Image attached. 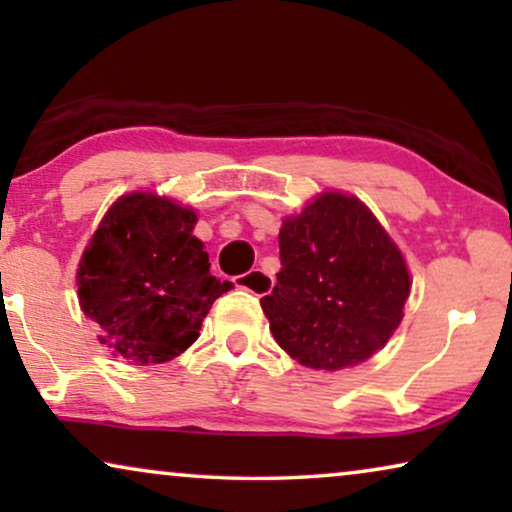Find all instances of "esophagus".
I'll use <instances>...</instances> for the list:
<instances>
[{
    "instance_id": "34e87169",
    "label": "esophagus",
    "mask_w": 512,
    "mask_h": 512,
    "mask_svg": "<svg viewBox=\"0 0 512 512\" xmlns=\"http://www.w3.org/2000/svg\"><path fill=\"white\" fill-rule=\"evenodd\" d=\"M235 284L244 291L254 293V296H268V293L272 291V286H275L272 277L263 270H251V272H247V275L235 277Z\"/></svg>"
}]
</instances>
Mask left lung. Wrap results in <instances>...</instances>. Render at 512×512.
Returning a JSON list of instances; mask_svg holds the SVG:
<instances>
[{
	"instance_id": "1",
	"label": "left lung",
	"mask_w": 512,
	"mask_h": 512,
	"mask_svg": "<svg viewBox=\"0 0 512 512\" xmlns=\"http://www.w3.org/2000/svg\"><path fill=\"white\" fill-rule=\"evenodd\" d=\"M277 284L261 298L286 354L319 370L366 361L403 319L410 275L396 244L352 195L324 193L279 230Z\"/></svg>"
}]
</instances>
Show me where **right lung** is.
<instances>
[{
  "label": "right lung",
  "instance_id": "add662e5",
  "mask_svg": "<svg viewBox=\"0 0 512 512\" xmlns=\"http://www.w3.org/2000/svg\"><path fill=\"white\" fill-rule=\"evenodd\" d=\"M195 221L172 200L123 195L83 251L81 310L102 345L135 366L179 356L198 340L214 300L233 289L209 272Z\"/></svg>",
  "mask_w": 512,
  "mask_h": 512
}]
</instances>
